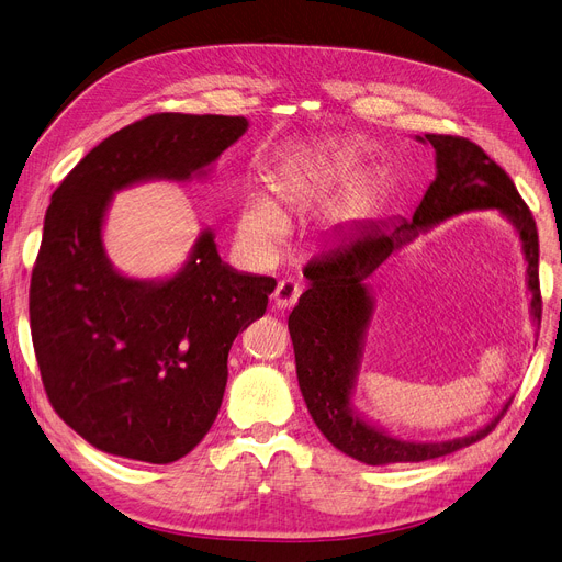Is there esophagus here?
Instances as JSON below:
<instances>
[{
  "mask_svg": "<svg viewBox=\"0 0 562 562\" xmlns=\"http://www.w3.org/2000/svg\"><path fill=\"white\" fill-rule=\"evenodd\" d=\"M300 295H302L300 283H295L292 279H283V281H279L277 288H274L272 304H274V308L283 311V308H290L292 304H295V302L300 300Z\"/></svg>",
  "mask_w": 562,
  "mask_h": 562,
  "instance_id": "34e87169",
  "label": "esophagus"
}]
</instances>
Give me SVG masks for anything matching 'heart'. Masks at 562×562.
<instances>
[{"label":"heart","instance_id":"b5f03b06","mask_svg":"<svg viewBox=\"0 0 562 562\" xmlns=\"http://www.w3.org/2000/svg\"><path fill=\"white\" fill-rule=\"evenodd\" d=\"M357 171V157L347 150L292 155L272 171V196L251 192L239 203L235 233L239 245L258 258L281 247L292 212L329 203Z\"/></svg>","mask_w":562,"mask_h":562}]
</instances>
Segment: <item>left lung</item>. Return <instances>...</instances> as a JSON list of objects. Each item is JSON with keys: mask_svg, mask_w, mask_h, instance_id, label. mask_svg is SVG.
<instances>
[{"mask_svg": "<svg viewBox=\"0 0 562 562\" xmlns=\"http://www.w3.org/2000/svg\"><path fill=\"white\" fill-rule=\"evenodd\" d=\"M416 142L435 148L437 176L427 187L409 220L363 224L345 233L340 243L304 267L311 281L288 317L295 347L300 391L311 418L331 446L370 467L423 462L450 456L487 437L510 407L467 437L446 441H412L391 435L355 407V389L366 350V336L375 313V297L368 279L397 249L441 222L475 210H494L519 235L530 292V319L536 329L542 319L538 279V228L515 182L494 159L469 139L450 135H416Z\"/></svg>", "mask_w": 562, "mask_h": 562, "instance_id": "left-lung-1", "label": "left lung"}]
</instances>
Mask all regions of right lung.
I'll list each match as a JSON object with an SVG mask.
<instances>
[{"label": "right lung", "instance_id": "1", "mask_svg": "<svg viewBox=\"0 0 562 562\" xmlns=\"http://www.w3.org/2000/svg\"><path fill=\"white\" fill-rule=\"evenodd\" d=\"M245 116L153 114L98 144L52 194L30 290L43 386L102 452L169 464L215 423L235 336L267 308L272 277L237 272L203 228L178 272L135 279L104 251L116 192L205 180Z\"/></svg>", "mask_w": 562, "mask_h": 562}]
</instances>
